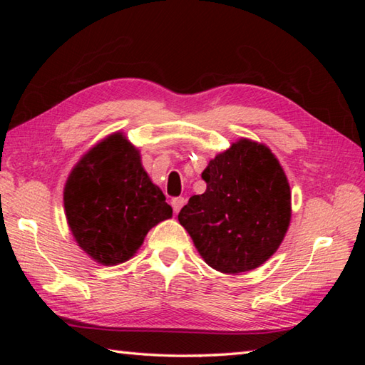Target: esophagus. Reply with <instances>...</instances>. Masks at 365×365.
<instances>
[{
  "label": "esophagus",
  "mask_w": 365,
  "mask_h": 365,
  "mask_svg": "<svg viewBox=\"0 0 365 365\" xmlns=\"http://www.w3.org/2000/svg\"><path fill=\"white\" fill-rule=\"evenodd\" d=\"M183 204H185L183 197H174L173 200H170V205H173V208H174V213H178V210L183 207Z\"/></svg>",
  "instance_id": "1"
}]
</instances>
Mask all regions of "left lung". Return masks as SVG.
I'll use <instances>...</instances> for the list:
<instances>
[{"label": "left lung", "instance_id": "obj_1", "mask_svg": "<svg viewBox=\"0 0 365 365\" xmlns=\"http://www.w3.org/2000/svg\"><path fill=\"white\" fill-rule=\"evenodd\" d=\"M204 195L178 213L207 265L237 274L260 267L287 234L290 187L267 145L240 139L204 169Z\"/></svg>", "mask_w": 365, "mask_h": 365}]
</instances>
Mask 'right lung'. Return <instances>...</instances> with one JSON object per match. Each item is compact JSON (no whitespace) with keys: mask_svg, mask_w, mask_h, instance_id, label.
<instances>
[{"mask_svg":"<svg viewBox=\"0 0 365 365\" xmlns=\"http://www.w3.org/2000/svg\"><path fill=\"white\" fill-rule=\"evenodd\" d=\"M64 208L76 243L102 265L133 257L153 226L173 216L161 190L122 133H113L76 163L64 188Z\"/></svg>","mask_w":365,"mask_h":365,"instance_id":"obj_1","label":"right lung"}]
</instances>
